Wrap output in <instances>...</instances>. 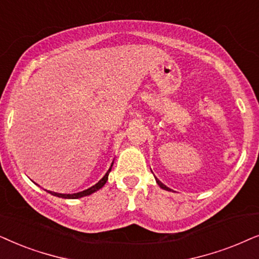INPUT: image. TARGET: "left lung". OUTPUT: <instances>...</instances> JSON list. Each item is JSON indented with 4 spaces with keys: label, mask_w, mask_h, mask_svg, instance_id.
<instances>
[{
    "label": "left lung",
    "mask_w": 259,
    "mask_h": 259,
    "mask_svg": "<svg viewBox=\"0 0 259 259\" xmlns=\"http://www.w3.org/2000/svg\"><path fill=\"white\" fill-rule=\"evenodd\" d=\"M155 180H156V182H157V185H158V186H160V187H161L162 189H165V191H171V189H170V188H168V187H167V186H164L163 184H162V182H161L160 180H157V179H156V178H155Z\"/></svg>",
    "instance_id": "8db88e82"
}]
</instances>
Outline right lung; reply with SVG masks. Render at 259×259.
<instances>
[{"label":"right lung","instance_id":"1","mask_svg":"<svg viewBox=\"0 0 259 259\" xmlns=\"http://www.w3.org/2000/svg\"><path fill=\"white\" fill-rule=\"evenodd\" d=\"M112 164H113V161L111 162V165L109 167L108 171H106L104 177H103L101 180H99L97 184L92 186V187H90L88 189H85V191L82 192H78V193H73V194H61V193H57V192H52V191H47L50 194L54 195V196H58V198H63V199H78V198H82V196H86V195H90L92 194V193L97 192L98 189H101L103 186L105 185V182L108 181V177H109V173L111 171V168H112Z\"/></svg>","mask_w":259,"mask_h":259}]
</instances>
